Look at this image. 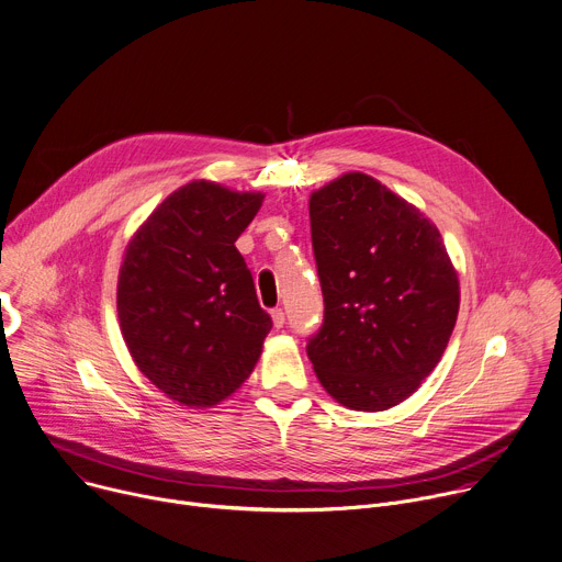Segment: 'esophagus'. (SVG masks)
<instances>
[{
  "mask_svg": "<svg viewBox=\"0 0 562 562\" xmlns=\"http://www.w3.org/2000/svg\"><path fill=\"white\" fill-rule=\"evenodd\" d=\"M272 322H274V328H283V324H285V313L281 307H274L272 310Z\"/></svg>",
  "mask_w": 562,
  "mask_h": 562,
  "instance_id": "obj_1",
  "label": "esophagus"
}]
</instances>
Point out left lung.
Wrapping results in <instances>:
<instances>
[{"label":"left lung","mask_w":562,"mask_h":562,"mask_svg":"<svg viewBox=\"0 0 562 562\" xmlns=\"http://www.w3.org/2000/svg\"><path fill=\"white\" fill-rule=\"evenodd\" d=\"M324 324L307 339L322 386L352 411H386L438 366L456 328L458 274L417 207L366 173L310 196Z\"/></svg>","instance_id":"1"}]
</instances>
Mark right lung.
<instances>
[{
    "label": "right lung",
    "mask_w": 562,
    "mask_h": 562,
    "mask_svg": "<svg viewBox=\"0 0 562 562\" xmlns=\"http://www.w3.org/2000/svg\"><path fill=\"white\" fill-rule=\"evenodd\" d=\"M261 203L263 194L194 180L154 210L124 252L122 337L143 375L184 406L229 397L272 328L234 245Z\"/></svg>",
    "instance_id": "obj_1"
}]
</instances>
